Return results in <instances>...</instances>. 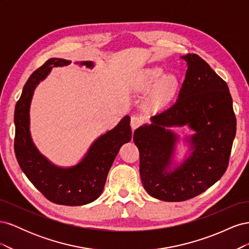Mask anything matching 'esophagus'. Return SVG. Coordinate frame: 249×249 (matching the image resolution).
<instances>
[{
	"instance_id": "1",
	"label": "esophagus",
	"mask_w": 249,
	"mask_h": 249,
	"mask_svg": "<svg viewBox=\"0 0 249 249\" xmlns=\"http://www.w3.org/2000/svg\"><path fill=\"white\" fill-rule=\"evenodd\" d=\"M143 123V118L138 115H133L131 117V126L133 130H136L137 127Z\"/></svg>"
}]
</instances>
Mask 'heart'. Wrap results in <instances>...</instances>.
Segmentation results:
<instances>
[{"mask_svg": "<svg viewBox=\"0 0 249 249\" xmlns=\"http://www.w3.org/2000/svg\"><path fill=\"white\" fill-rule=\"evenodd\" d=\"M164 71L161 67H152L142 71L140 76V85L144 88L155 85L150 93V102L154 105H162L169 101L176 93L178 87V79L173 73H166L163 76Z\"/></svg>", "mask_w": 249, "mask_h": 249, "instance_id": "1", "label": "heart"}]
</instances>
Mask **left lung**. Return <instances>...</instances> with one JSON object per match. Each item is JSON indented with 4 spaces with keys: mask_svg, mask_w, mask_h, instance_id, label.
Listing matches in <instances>:
<instances>
[{
    "mask_svg": "<svg viewBox=\"0 0 249 249\" xmlns=\"http://www.w3.org/2000/svg\"><path fill=\"white\" fill-rule=\"evenodd\" d=\"M186 77L176 104L150 117L134 132L139 149L140 177L146 192L164 201H184L218 182L229 165L236 136V116L229 86L195 54L180 57ZM194 133L180 140L172 127ZM186 144L184 159L175 156L177 143Z\"/></svg>",
    "mask_w": 249,
    "mask_h": 249,
    "instance_id": "1",
    "label": "left lung"
}]
</instances>
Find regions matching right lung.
Returning <instances> with one entry per match:
<instances>
[{"instance_id":"1","label":"right lung","mask_w":249,"mask_h":249,"mask_svg":"<svg viewBox=\"0 0 249 249\" xmlns=\"http://www.w3.org/2000/svg\"><path fill=\"white\" fill-rule=\"evenodd\" d=\"M71 63V60L51 58L28 79L14 111V150L21 170L49 200L58 205L83 206L100 197L120 147L132 139V130L130 116L125 115L112 130L97 137L84 157L72 166H58L39 152L30 131V107L34 91L53 67ZM76 64L87 69L94 67L92 61Z\"/></svg>"}]
</instances>
